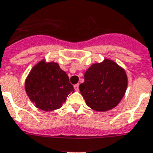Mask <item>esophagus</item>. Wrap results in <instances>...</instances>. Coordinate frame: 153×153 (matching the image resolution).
Returning a JSON list of instances; mask_svg holds the SVG:
<instances>
[{"instance_id":"esophagus-1","label":"esophagus","mask_w":153,"mask_h":153,"mask_svg":"<svg viewBox=\"0 0 153 153\" xmlns=\"http://www.w3.org/2000/svg\"><path fill=\"white\" fill-rule=\"evenodd\" d=\"M74 88H75L76 91H79V84L74 85Z\"/></svg>"}]
</instances>
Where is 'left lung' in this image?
I'll return each instance as SVG.
<instances>
[{"mask_svg": "<svg viewBox=\"0 0 153 153\" xmlns=\"http://www.w3.org/2000/svg\"><path fill=\"white\" fill-rule=\"evenodd\" d=\"M125 70L114 61L105 59L93 64L85 73V82L79 86L86 105L95 111H108L116 107L127 88Z\"/></svg>", "mask_w": 153, "mask_h": 153, "instance_id": "left-lung-1", "label": "left lung"}]
</instances>
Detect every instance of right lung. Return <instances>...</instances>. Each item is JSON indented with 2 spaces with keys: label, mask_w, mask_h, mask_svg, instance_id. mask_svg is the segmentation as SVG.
Here are the masks:
<instances>
[{
  "label": "right lung",
  "mask_w": 153,
  "mask_h": 153,
  "mask_svg": "<svg viewBox=\"0 0 153 153\" xmlns=\"http://www.w3.org/2000/svg\"><path fill=\"white\" fill-rule=\"evenodd\" d=\"M25 90L32 102L44 111L60 108L68 94L74 92L68 75L59 65L44 60L34 66L28 74Z\"/></svg>",
  "instance_id": "add662e5"
}]
</instances>
